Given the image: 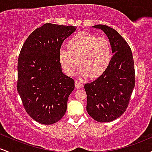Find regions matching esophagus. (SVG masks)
Here are the masks:
<instances>
[{
    "instance_id": "1",
    "label": "esophagus",
    "mask_w": 152,
    "mask_h": 152,
    "mask_svg": "<svg viewBox=\"0 0 152 152\" xmlns=\"http://www.w3.org/2000/svg\"><path fill=\"white\" fill-rule=\"evenodd\" d=\"M83 86V83H82L80 81H78V80H76V81H75V87H76V88L79 89V88H81Z\"/></svg>"
}]
</instances>
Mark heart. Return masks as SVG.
<instances>
[{
	"instance_id": "1",
	"label": "heart",
	"mask_w": 152,
	"mask_h": 152,
	"mask_svg": "<svg viewBox=\"0 0 152 152\" xmlns=\"http://www.w3.org/2000/svg\"><path fill=\"white\" fill-rule=\"evenodd\" d=\"M69 50H60L59 61L68 76L74 74L79 64L78 76L97 78L104 74L112 58V48L106 38H96L87 32H79L68 42Z\"/></svg>"
}]
</instances>
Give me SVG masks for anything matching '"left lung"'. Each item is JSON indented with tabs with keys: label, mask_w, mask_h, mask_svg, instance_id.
<instances>
[{
	"label": "left lung",
	"mask_w": 152,
	"mask_h": 152,
	"mask_svg": "<svg viewBox=\"0 0 152 152\" xmlns=\"http://www.w3.org/2000/svg\"><path fill=\"white\" fill-rule=\"evenodd\" d=\"M107 36L114 56L104 74L84 86L87 95L86 111L99 122H110L126 111L135 86L134 64L126 41L114 29L96 25Z\"/></svg>",
	"instance_id": "1"
}]
</instances>
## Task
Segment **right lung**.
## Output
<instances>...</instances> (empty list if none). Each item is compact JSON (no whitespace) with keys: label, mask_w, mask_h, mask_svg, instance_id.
Masks as SVG:
<instances>
[{"label":"right lung","mask_w":152,"mask_h":152,"mask_svg":"<svg viewBox=\"0 0 152 152\" xmlns=\"http://www.w3.org/2000/svg\"><path fill=\"white\" fill-rule=\"evenodd\" d=\"M76 26L46 23L31 33L19 54L17 90L28 114L53 124L65 114L74 80L63 73L58 58L62 43Z\"/></svg>","instance_id":"add662e5"}]
</instances>
